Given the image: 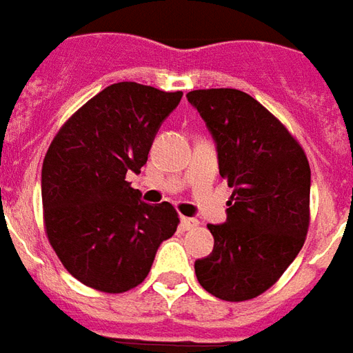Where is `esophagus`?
<instances>
[{
	"mask_svg": "<svg viewBox=\"0 0 353 353\" xmlns=\"http://www.w3.org/2000/svg\"><path fill=\"white\" fill-rule=\"evenodd\" d=\"M181 226L184 230H194L199 226V221H196V219H190V216H182Z\"/></svg>",
	"mask_w": 353,
	"mask_h": 353,
	"instance_id": "34e87169",
	"label": "esophagus"
}]
</instances>
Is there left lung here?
<instances>
[{
	"label": "left lung",
	"instance_id": "1",
	"mask_svg": "<svg viewBox=\"0 0 353 353\" xmlns=\"http://www.w3.org/2000/svg\"><path fill=\"white\" fill-rule=\"evenodd\" d=\"M186 97L216 142L221 176L232 188L226 222L209 224L214 249L196 261L197 281L221 301H251L283 276L306 241L308 157L247 92L199 89Z\"/></svg>",
	"mask_w": 353,
	"mask_h": 353
}]
</instances>
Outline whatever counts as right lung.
I'll return each instance as SVG.
<instances>
[{
  "mask_svg": "<svg viewBox=\"0 0 353 353\" xmlns=\"http://www.w3.org/2000/svg\"><path fill=\"white\" fill-rule=\"evenodd\" d=\"M181 99L134 81L110 85L66 119L45 154V234L62 266L91 289L117 294L141 285L176 232L174 207L141 201L127 172H141Z\"/></svg>",
  "mask_w": 353,
  "mask_h": 353,
  "instance_id": "right-lung-1",
  "label": "right lung"
}]
</instances>
